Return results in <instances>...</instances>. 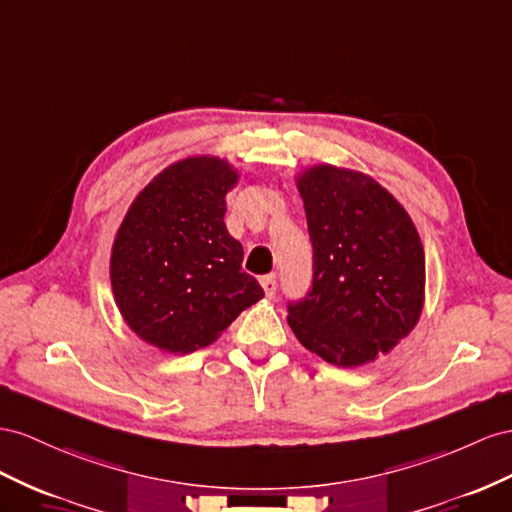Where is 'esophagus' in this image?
Listing matches in <instances>:
<instances>
[{
    "instance_id": "obj_1",
    "label": "esophagus",
    "mask_w": 512,
    "mask_h": 512,
    "mask_svg": "<svg viewBox=\"0 0 512 512\" xmlns=\"http://www.w3.org/2000/svg\"><path fill=\"white\" fill-rule=\"evenodd\" d=\"M261 287H264L268 298H274V294H277V277H274V274H266V277H261Z\"/></svg>"
}]
</instances>
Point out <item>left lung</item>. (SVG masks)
Listing matches in <instances>:
<instances>
[{
  "mask_svg": "<svg viewBox=\"0 0 512 512\" xmlns=\"http://www.w3.org/2000/svg\"><path fill=\"white\" fill-rule=\"evenodd\" d=\"M313 279L287 303L298 342L339 368H357L413 331L424 307L426 261L411 216L372 177L311 166L298 177Z\"/></svg>",
  "mask_w": 512,
  "mask_h": 512,
  "instance_id": "1",
  "label": "left lung"
}]
</instances>
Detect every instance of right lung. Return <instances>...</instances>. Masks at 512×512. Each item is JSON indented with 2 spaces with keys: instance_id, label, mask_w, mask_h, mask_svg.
Instances as JSON below:
<instances>
[{
  "instance_id": "right-lung-1",
  "label": "right lung",
  "mask_w": 512,
  "mask_h": 512,
  "mask_svg": "<svg viewBox=\"0 0 512 512\" xmlns=\"http://www.w3.org/2000/svg\"><path fill=\"white\" fill-rule=\"evenodd\" d=\"M235 183L238 173L220 157H186L131 203L112 246L110 281L121 316L147 344L175 355L209 346L264 298L222 220Z\"/></svg>"
}]
</instances>
